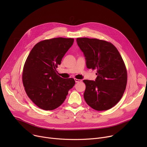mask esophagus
<instances>
[{"mask_svg": "<svg viewBox=\"0 0 147 147\" xmlns=\"http://www.w3.org/2000/svg\"><path fill=\"white\" fill-rule=\"evenodd\" d=\"M74 80H75L76 82H81V81H82V80H81L76 79V78H75V79H74Z\"/></svg>", "mask_w": 147, "mask_h": 147, "instance_id": "34e87169", "label": "esophagus"}]
</instances>
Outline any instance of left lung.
Here are the masks:
<instances>
[{"label": "left lung", "mask_w": 147, "mask_h": 147, "mask_svg": "<svg viewBox=\"0 0 147 147\" xmlns=\"http://www.w3.org/2000/svg\"><path fill=\"white\" fill-rule=\"evenodd\" d=\"M83 52L88 69L96 70L95 81L84 80V98L92 109L108 110L119 102L127 85L124 63L116 48L109 42L95 38L76 39Z\"/></svg>", "instance_id": "left-lung-1"}]
</instances>
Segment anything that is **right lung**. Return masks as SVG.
<instances>
[{
  "label": "right lung",
  "instance_id": "1",
  "mask_svg": "<svg viewBox=\"0 0 147 147\" xmlns=\"http://www.w3.org/2000/svg\"><path fill=\"white\" fill-rule=\"evenodd\" d=\"M73 38L42 40L31 51L24 66L23 82L28 96L39 108L53 110L63 103L73 87V78H63L56 68L72 46Z\"/></svg>",
  "mask_w": 147,
  "mask_h": 147
}]
</instances>
